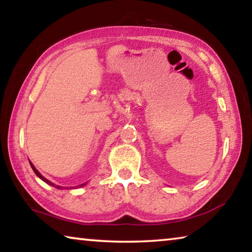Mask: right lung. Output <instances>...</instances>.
<instances>
[{"instance_id":"right-lung-1","label":"right lung","mask_w":252,"mask_h":252,"mask_svg":"<svg viewBox=\"0 0 252 252\" xmlns=\"http://www.w3.org/2000/svg\"><path fill=\"white\" fill-rule=\"evenodd\" d=\"M30 164H31V167H32V169H33V171H34V173H35L36 174V176L37 177H39L40 179H41V180H43L45 183H48V185H50V186H52V187H55V188H57V189H62V188L63 187H61V186H57V185H54V183H52V182H51V181H49L48 180V179H45L43 176H42V174L39 172V171H37V170L35 169V167H34V165L32 164V162H30ZM85 185H87V183H82V185H80L79 187L81 188V187H83V186H85ZM72 188H73V187H72Z\"/></svg>"}]
</instances>
